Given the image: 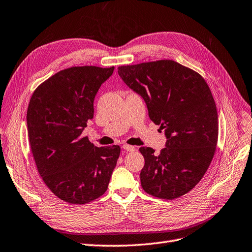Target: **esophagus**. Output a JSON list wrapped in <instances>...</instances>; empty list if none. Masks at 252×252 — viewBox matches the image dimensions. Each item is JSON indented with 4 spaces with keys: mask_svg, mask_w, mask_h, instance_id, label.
Returning a JSON list of instances; mask_svg holds the SVG:
<instances>
[{
    "mask_svg": "<svg viewBox=\"0 0 252 252\" xmlns=\"http://www.w3.org/2000/svg\"><path fill=\"white\" fill-rule=\"evenodd\" d=\"M122 148L125 150V151H135V148L133 146H130V145H123L122 146Z\"/></svg>",
    "mask_w": 252,
    "mask_h": 252,
    "instance_id": "34e87169",
    "label": "esophagus"
}]
</instances>
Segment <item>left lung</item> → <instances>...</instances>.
I'll list each match as a JSON object with an SVG mask.
<instances>
[{
	"instance_id": "8db88e82",
	"label": "left lung",
	"mask_w": 252,
	"mask_h": 252,
	"mask_svg": "<svg viewBox=\"0 0 252 252\" xmlns=\"http://www.w3.org/2000/svg\"><path fill=\"white\" fill-rule=\"evenodd\" d=\"M118 73L143 97L151 121L167 136L159 153L140 148L143 189L166 200L186 195L204 176L218 142V114L209 85L200 74L170 59L121 65Z\"/></svg>"
}]
</instances>
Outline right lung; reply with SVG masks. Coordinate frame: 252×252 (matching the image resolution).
<instances>
[{
	"mask_svg": "<svg viewBox=\"0 0 252 252\" xmlns=\"http://www.w3.org/2000/svg\"><path fill=\"white\" fill-rule=\"evenodd\" d=\"M115 66H72L34 91L27 110L28 137L37 171L51 192L85 204L106 192L121 148L96 147L82 136L94 99Z\"/></svg>",
	"mask_w": 252,
	"mask_h": 252,
	"instance_id": "1",
	"label": "right lung"
}]
</instances>
